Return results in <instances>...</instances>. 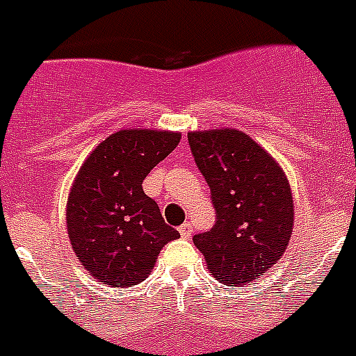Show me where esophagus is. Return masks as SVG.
I'll use <instances>...</instances> for the list:
<instances>
[{
    "instance_id": "obj_1",
    "label": "esophagus",
    "mask_w": 356,
    "mask_h": 356,
    "mask_svg": "<svg viewBox=\"0 0 356 356\" xmlns=\"http://www.w3.org/2000/svg\"><path fill=\"white\" fill-rule=\"evenodd\" d=\"M179 234H181V238H184V239L192 238V234H193L192 223H190V221H186V223L181 225V227H179Z\"/></svg>"
}]
</instances>
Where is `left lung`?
I'll use <instances>...</instances> for the list:
<instances>
[{
  "mask_svg": "<svg viewBox=\"0 0 356 356\" xmlns=\"http://www.w3.org/2000/svg\"><path fill=\"white\" fill-rule=\"evenodd\" d=\"M188 144L216 208V225L193 236V245L213 278L245 285L273 267L289 245L294 204L287 177L239 129L190 131Z\"/></svg>",
  "mask_w": 356,
  "mask_h": 356,
  "instance_id": "1",
  "label": "left lung"
}]
</instances>
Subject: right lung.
Instances as JSON below:
<instances>
[{
  "mask_svg": "<svg viewBox=\"0 0 356 356\" xmlns=\"http://www.w3.org/2000/svg\"><path fill=\"white\" fill-rule=\"evenodd\" d=\"M181 133L122 129L89 153L67 199V232L95 280L129 287L148 278L161 248L179 238L143 190L149 172L175 149Z\"/></svg>",
  "mask_w": 356,
  "mask_h": 356,
  "instance_id": "add662e5",
  "label": "right lung"
}]
</instances>
